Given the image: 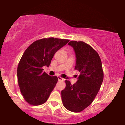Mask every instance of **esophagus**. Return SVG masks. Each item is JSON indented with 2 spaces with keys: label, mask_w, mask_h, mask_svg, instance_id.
<instances>
[{
  "label": "esophagus",
  "mask_w": 125,
  "mask_h": 125,
  "mask_svg": "<svg viewBox=\"0 0 125 125\" xmlns=\"http://www.w3.org/2000/svg\"><path fill=\"white\" fill-rule=\"evenodd\" d=\"M58 78L59 81H63V79L62 78L61 76H58Z\"/></svg>",
  "instance_id": "1"
}]
</instances>
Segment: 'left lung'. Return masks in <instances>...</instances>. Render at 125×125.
I'll use <instances>...</instances> for the list:
<instances>
[{
  "label": "left lung",
  "instance_id": "left-lung-1",
  "mask_svg": "<svg viewBox=\"0 0 125 125\" xmlns=\"http://www.w3.org/2000/svg\"><path fill=\"white\" fill-rule=\"evenodd\" d=\"M68 44L76 55L75 69L80 72L76 83L66 81V87L62 90L63 104L67 110L79 112L94 101L104 80L102 64L99 54L83 42L71 41Z\"/></svg>",
  "mask_w": 125,
  "mask_h": 125
}]
</instances>
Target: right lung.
<instances>
[{
	"instance_id": "obj_1",
	"label": "right lung",
	"mask_w": 125,
	"mask_h": 125,
	"mask_svg": "<svg viewBox=\"0 0 125 125\" xmlns=\"http://www.w3.org/2000/svg\"><path fill=\"white\" fill-rule=\"evenodd\" d=\"M69 41L53 38L42 39L31 43L19 63L17 76L20 90L26 101L31 105H40L47 101L58 78L43 72L49 66L55 53Z\"/></svg>"
}]
</instances>
